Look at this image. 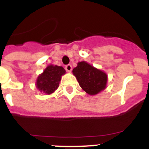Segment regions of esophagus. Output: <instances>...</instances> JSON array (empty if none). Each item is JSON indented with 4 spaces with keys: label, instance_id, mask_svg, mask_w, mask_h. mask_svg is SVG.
<instances>
[{
    "label": "esophagus",
    "instance_id": "obj_1",
    "mask_svg": "<svg viewBox=\"0 0 149 149\" xmlns=\"http://www.w3.org/2000/svg\"><path fill=\"white\" fill-rule=\"evenodd\" d=\"M65 70H66L67 72H71V71H72V65H70V64H68V65H65Z\"/></svg>",
    "mask_w": 149,
    "mask_h": 149
}]
</instances>
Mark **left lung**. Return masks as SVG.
Instances as JSON below:
<instances>
[{
  "label": "left lung",
  "mask_w": 149,
  "mask_h": 149,
  "mask_svg": "<svg viewBox=\"0 0 149 149\" xmlns=\"http://www.w3.org/2000/svg\"><path fill=\"white\" fill-rule=\"evenodd\" d=\"M81 87L89 95H96L105 89L107 76L86 62H80L72 71Z\"/></svg>",
  "instance_id": "1"
}]
</instances>
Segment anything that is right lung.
Returning a JSON list of instances; mask_svg holds the SVG:
<instances>
[{
  "label": "right lung",
  "instance_id": "add662e5",
  "mask_svg": "<svg viewBox=\"0 0 149 149\" xmlns=\"http://www.w3.org/2000/svg\"><path fill=\"white\" fill-rule=\"evenodd\" d=\"M65 73V69L62 66L48 65L38 77L36 81L38 89L46 94L54 93L58 88L61 76Z\"/></svg>",
  "mask_w": 149,
  "mask_h": 149
}]
</instances>
